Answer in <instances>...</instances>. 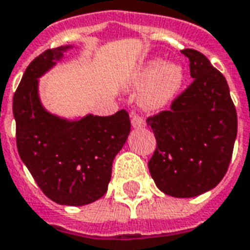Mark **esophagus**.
<instances>
[{
	"instance_id": "1",
	"label": "esophagus",
	"mask_w": 250,
	"mask_h": 250,
	"mask_svg": "<svg viewBox=\"0 0 250 250\" xmlns=\"http://www.w3.org/2000/svg\"><path fill=\"white\" fill-rule=\"evenodd\" d=\"M130 120H131V125H133V127H137V129H138V127H143L145 125H146L143 117L135 115V113H133V115L130 116Z\"/></svg>"
}]
</instances>
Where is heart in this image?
Here are the masks:
<instances>
[{
  "label": "heart",
  "instance_id": "1",
  "mask_svg": "<svg viewBox=\"0 0 250 250\" xmlns=\"http://www.w3.org/2000/svg\"><path fill=\"white\" fill-rule=\"evenodd\" d=\"M185 79L184 67L177 62H163L154 57L139 65L129 78V86L139 88L138 102L147 111H162L177 98Z\"/></svg>",
  "mask_w": 250,
  "mask_h": 250
}]
</instances>
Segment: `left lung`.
<instances>
[{"mask_svg": "<svg viewBox=\"0 0 250 250\" xmlns=\"http://www.w3.org/2000/svg\"><path fill=\"white\" fill-rule=\"evenodd\" d=\"M189 59L193 82L169 111L150 116L156 148L148 169L160 190L190 198L215 188L228 169L237 134V115L224 75L195 49Z\"/></svg>", "mask_w": 250, "mask_h": 250, "instance_id": "obj_1", "label": "left lung"}]
</instances>
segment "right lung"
I'll return each instance as SVG.
<instances>
[{
	"label": "right lung",
	"mask_w": 250,
	"mask_h": 250,
	"mask_svg": "<svg viewBox=\"0 0 250 250\" xmlns=\"http://www.w3.org/2000/svg\"><path fill=\"white\" fill-rule=\"evenodd\" d=\"M69 48L46 49L27 66L13 98V113L19 156L42 193L56 204L83 206L105 194L130 119L121 109L105 117L87 115L69 121L44 109L38 78Z\"/></svg>",
	"instance_id": "obj_1"
}]
</instances>
